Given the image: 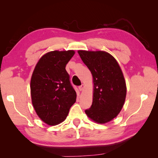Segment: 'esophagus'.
Instances as JSON below:
<instances>
[{"label": "esophagus", "instance_id": "1", "mask_svg": "<svg viewBox=\"0 0 158 158\" xmlns=\"http://www.w3.org/2000/svg\"><path fill=\"white\" fill-rule=\"evenodd\" d=\"M84 87H85L84 84H81V85H80V86H79V89L80 91H82V90L84 89Z\"/></svg>", "mask_w": 158, "mask_h": 158}]
</instances>
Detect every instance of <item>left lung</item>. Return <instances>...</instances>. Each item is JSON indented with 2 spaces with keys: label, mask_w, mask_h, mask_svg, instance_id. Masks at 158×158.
I'll list each match as a JSON object with an SVG mask.
<instances>
[{
  "label": "left lung",
  "mask_w": 158,
  "mask_h": 158,
  "mask_svg": "<svg viewBox=\"0 0 158 158\" xmlns=\"http://www.w3.org/2000/svg\"><path fill=\"white\" fill-rule=\"evenodd\" d=\"M78 53L93 76V102L85 113L97 123H106L121 112L126 98L121 67L113 56L104 51L79 50Z\"/></svg>",
  "instance_id": "8db88e82"
}]
</instances>
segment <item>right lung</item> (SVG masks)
I'll return each instance as SVG.
<instances>
[{
    "instance_id": "add662e5",
    "label": "right lung",
    "mask_w": 158,
    "mask_h": 158,
    "mask_svg": "<svg viewBox=\"0 0 158 158\" xmlns=\"http://www.w3.org/2000/svg\"><path fill=\"white\" fill-rule=\"evenodd\" d=\"M75 52L52 51L37 63L31 79L32 104L38 117L53 126L63 122L76 102L77 93L65 66Z\"/></svg>"
}]
</instances>
